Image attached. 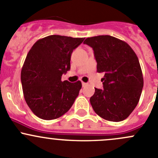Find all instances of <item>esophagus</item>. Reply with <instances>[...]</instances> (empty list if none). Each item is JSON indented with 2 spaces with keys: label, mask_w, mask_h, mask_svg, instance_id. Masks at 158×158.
Returning <instances> with one entry per match:
<instances>
[{
  "label": "esophagus",
  "mask_w": 158,
  "mask_h": 158,
  "mask_svg": "<svg viewBox=\"0 0 158 158\" xmlns=\"http://www.w3.org/2000/svg\"><path fill=\"white\" fill-rule=\"evenodd\" d=\"M86 85H87V83H85V82H82V87H85V86H86Z\"/></svg>",
  "instance_id": "esophagus-1"
}]
</instances>
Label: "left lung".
Here are the masks:
<instances>
[{
	"label": "left lung",
	"instance_id": "left-lung-1",
	"mask_svg": "<svg viewBox=\"0 0 158 158\" xmlns=\"http://www.w3.org/2000/svg\"><path fill=\"white\" fill-rule=\"evenodd\" d=\"M84 44L93 49L97 72L105 73L103 89L95 88L90 98L92 109L107 121L125 120L138 105L144 85L138 56L126 42L109 35L86 38Z\"/></svg>",
	"mask_w": 158,
	"mask_h": 158
}]
</instances>
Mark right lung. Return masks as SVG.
Segmentation results:
<instances>
[{"mask_svg": "<svg viewBox=\"0 0 158 158\" xmlns=\"http://www.w3.org/2000/svg\"><path fill=\"white\" fill-rule=\"evenodd\" d=\"M85 38L51 35L36 41L21 70L25 101L40 118L52 120L67 112L82 88L80 81H61L70 69L73 51Z\"/></svg>", "mask_w": 158, "mask_h": 158, "instance_id": "right-lung-1", "label": "right lung"}]
</instances>
